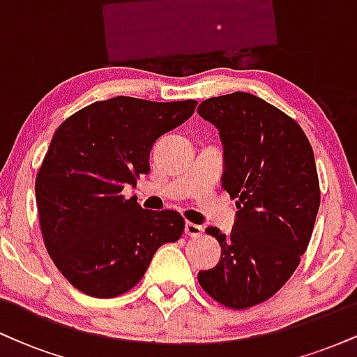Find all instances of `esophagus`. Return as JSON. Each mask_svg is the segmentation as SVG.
Here are the masks:
<instances>
[{
    "mask_svg": "<svg viewBox=\"0 0 357 357\" xmlns=\"http://www.w3.org/2000/svg\"><path fill=\"white\" fill-rule=\"evenodd\" d=\"M184 233L190 236H199L203 233V227H199V225L196 223H191V221H186V225H184Z\"/></svg>",
    "mask_w": 357,
    "mask_h": 357,
    "instance_id": "esophagus-1",
    "label": "esophagus"
}]
</instances>
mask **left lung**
<instances>
[{
    "label": "left lung",
    "mask_w": 357,
    "mask_h": 357,
    "mask_svg": "<svg viewBox=\"0 0 357 357\" xmlns=\"http://www.w3.org/2000/svg\"><path fill=\"white\" fill-rule=\"evenodd\" d=\"M198 114L218 127L221 179L238 210L228 235L206 230L221 258L198 282L221 305L248 309L285 285L312 236L321 204L314 151L292 117L252 93L211 97Z\"/></svg>",
    "instance_id": "8db88e82"
}]
</instances>
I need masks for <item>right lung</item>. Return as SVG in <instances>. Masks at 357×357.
Wrapping results in <instances>:
<instances>
[{"label":"right lung","instance_id":"1","mask_svg":"<svg viewBox=\"0 0 357 357\" xmlns=\"http://www.w3.org/2000/svg\"><path fill=\"white\" fill-rule=\"evenodd\" d=\"M196 100L114 97L59 126L36 173L45 247L61 275L90 297L126 294L144 277L155 250L178 241V211H151L122 190L151 171L154 142L188 121Z\"/></svg>","mask_w":357,"mask_h":357}]
</instances>
